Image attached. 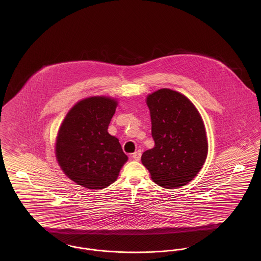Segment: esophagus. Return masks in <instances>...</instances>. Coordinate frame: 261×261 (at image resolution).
<instances>
[{
    "mask_svg": "<svg viewBox=\"0 0 261 261\" xmlns=\"http://www.w3.org/2000/svg\"><path fill=\"white\" fill-rule=\"evenodd\" d=\"M141 155H142L141 150H137V151H135L134 153H132V158H133L135 161H140Z\"/></svg>",
    "mask_w": 261,
    "mask_h": 261,
    "instance_id": "1",
    "label": "esophagus"
}]
</instances>
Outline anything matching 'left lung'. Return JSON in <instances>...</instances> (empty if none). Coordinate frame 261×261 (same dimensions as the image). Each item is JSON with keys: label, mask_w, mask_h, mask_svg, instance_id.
<instances>
[{"label": "left lung", "mask_w": 261, "mask_h": 261, "mask_svg": "<svg viewBox=\"0 0 261 261\" xmlns=\"http://www.w3.org/2000/svg\"><path fill=\"white\" fill-rule=\"evenodd\" d=\"M154 147L142 154V163L159 186L176 189L192 181L208 151L203 120L183 94L163 88L147 97Z\"/></svg>", "instance_id": "left-lung-1"}]
</instances>
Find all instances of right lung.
Here are the masks:
<instances>
[{"mask_svg": "<svg viewBox=\"0 0 261 261\" xmlns=\"http://www.w3.org/2000/svg\"><path fill=\"white\" fill-rule=\"evenodd\" d=\"M117 105L111 97H90L75 103L64 117L56 141V158L77 185L107 188L128 161L118 139L108 132Z\"/></svg>", "mask_w": 261, "mask_h": 261, "instance_id": "add662e5", "label": "right lung"}]
</instances>
